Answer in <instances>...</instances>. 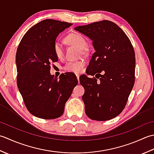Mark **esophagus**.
<instances>
[{
  "instance_id": "1",
  "label": "esophagus",
  "mask_w": 154,
  "mask_h": 154,
  "mask_svg": "<svg viewBox=\"0 0 154 154\" xmlns=\"http://www.w3.org/2000/svg\"><path fill=\"white\" fill-rule=\"evenodd\" d=\"M76 77H77V79H78V82H79V78H80V75H79V74H76Z\"/></svg>"
}]
</instances>
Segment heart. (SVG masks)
<instances>
[{
    "instance_id": "b5f03b06",
    "label": "heart",
    "mask_w": 154,
    "mask_h": 154,
    "mask_svg": "<svg viewBox=\"0 0 154 154\" xmlns=\"http://www.w3.org/2000/svg\"><path fill=\"white\" fill-rule=\"evenodd\" d=\"M65 41L68 45H73L82 49V53L84 52V48L87 45L86 40L83 36L78 33H71L65 38ZM53 51L56 57L61 58L64 55V51L61 44L59 42H55L53 45ZM85 65V62L83 60L79 61H70L67 62L64 66V70L67 72L73 73H80Z\"/></svg>"
}]
</instances>
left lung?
I'll return each mask as SVG.
<instances>
[{
  "label": "left lung",
  "mask_w": 154,
  "mask_h": 154,
  "mask_svg": "<svg viewBox=\"0 0 154 154\" xmlns=\"http://www.w3.org/2000/svg\"><path fill=\"white\" fill-rule=\"evenodd\" d=\"M75 30L92 40L95 52L80 82L87 116L106 121L123 111L135 82L136 58L129 38L109 20L76 26ZM86 69V70H87ZM99 80H98L97 79Z\"/></svg>",
  "instance_id": "1"
}]
</instances>
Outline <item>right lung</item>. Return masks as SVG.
<instances>
[{"label": "right lung", "instance_id": "right-lung-1", "mask_svg": "<svg viewBox=\"0 0 154 154\" xmlns=\"http://www.w3.org/2000/svg\"><path fill=\"white\" fill-rule=\"evenodd\" d=\"M72 23L46 19L27 31L16 54L17 86L28 110L39 118L60 117L65 103L78 84L75 74H62L60 78L50 73L52 62H57L53 45L60 32Z\"/></svg>", "mask_w": 154, "mask_h": 154}]
</instances>
